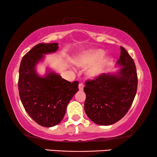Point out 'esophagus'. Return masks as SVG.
Returning <instances> with one entry per match:
<instances>
[{"label":"esophagus","mask_w":157,"mask_h":157,"mask_svg":"<svg viewBox=\"0 0 157 157\" xmlns=\"http://www.w3.org/2000/svg\"><path fill=\"white\" fill-rule=\"evenodd\" d=\"M83 87H84V85H83L82 83H79V84H78V89H79V90H80V91H82V90L83 89Z\"/></svg>","instance_id":"34e87169"}]
</instances>
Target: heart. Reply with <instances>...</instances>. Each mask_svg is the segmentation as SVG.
Wrapping results in <instances>:
<instances>
[{
  "instance_id": "b5f03b06",
  "label": "heart",
  "mask_w": 157,
  "mask_h": 157,
  "mask_svg": "<svg viewBox=\"0 0 157 157\" xmlns=\"http://www.w3.org/2000/svg\"><path fill=\"white\" fill-rule=\"evenodd\" d=\"M104 53L102 50L88 51L79 56L75 60V63L77 66L82 68L91 65L87 71V75L90 78H95L101 74L110 63L109 59H101Z\"/></svg>"
}]
</instances>
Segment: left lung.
<instances>
[{"instance_id": "1", "label": "left lung", "mask_w": 157, "mask_h": 157, "mask_svg": "<svg viewBox=\"0 0 157 157\" xmlns=\"http://www.w3.org/2000/svg\"><path fill=\"white\" fill-rule=\"evenodd\" d=\"M117 63L124 66L118 76L103 73L85 81L86 113L99 125H111L121 119L136 96L138 85L136 66L123 46Z\"/></svg>"}]
</instances>
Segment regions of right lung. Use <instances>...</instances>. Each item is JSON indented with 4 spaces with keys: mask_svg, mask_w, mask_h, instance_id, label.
<instances>
[{
    "mask_svg": "<svg viewBox=\"0 0 157 157\" xmlns=\"http://www.w3.org/2000/svg\"><path fill=\"white\" fill-rule=\"evenodd\" d=\"M58 45H36L24 55L19 68L18 91L23 106L36 123L45 127L61 122L68 102L78 91V81L71 83L54 73H49L45 78L36 74L37 62L44 54L57 51Z\"/></svg>",
    "mask_w": 157,
    "mask_h": 157,
    "instance_id": "obj_1",
    "label": "right lung"
}]
</instances>
